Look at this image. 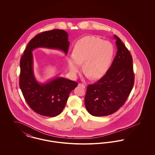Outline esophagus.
<instances>
[{
    "label": "esophagus",
    "mask_w": 155,
    "mask_h": 155,
    "mask_svg": "<svg viewBox=\"0 0 155 155\" xmlns=\"http://www.w3.org/2000/svg\"><path fill=\"white\" fill-rule=\"evenodd\" d=\"M78 86L81 87L82 88H85V85L84 84H81V83H79L78 84Z\"/></svg>",
    "instance_id": "1"
}]
</instances>
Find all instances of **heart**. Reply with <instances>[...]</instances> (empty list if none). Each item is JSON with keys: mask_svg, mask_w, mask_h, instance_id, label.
<instances>
[{"mask_svg": "<svg viewBox=\"0 0 155 155\" xmlns=\"http://www.w3.org/2000/svg\"><path fill=\"white\" fill-rule=\"evenodd\" d=\"M114 54L110 42L94 36H87L75 45L73 54L68 59L70 71L73 75L78 74L84 62V70L92 79L102 77L110 65Z\"/></svg>", "mask_w": 155, "mask_h": 155, "instance_id": "1", "label": "heart"}]
</instances>
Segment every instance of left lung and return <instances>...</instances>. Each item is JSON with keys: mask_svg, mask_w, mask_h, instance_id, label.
Listing matches in <instances>:
<instances>
[{"mask_svg": "<svg viewBox=\"0 0 155 155\" xmlns=\"http://www.w3.org/2000/svg\"><path fill=\"white\" fill-rule=\"evenodd\" d=\"M114 37L117 51L110 67L102 78L87 89L85 107L94 116H106L118 110L134 84L132 56L121 39Z\"/></svg>", "mask_w": 155, "mask_h": 155, "instance_id": "8db88e82", "label": "left lung"}]
</instances>
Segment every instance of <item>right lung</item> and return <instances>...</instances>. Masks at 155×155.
<instances>
[{
  "label": "right lung",
  "instance_id": "obj_1",
  "mask_svg": "<svg viewBox=\"0 0 155 155\" xmlns=\"http://www.w3.org/2000/svg\"><path fill=\"white\" fill-rule=\"evenodd\" d=\"M70 42L68 34L63 30L44 31L33 38L20 59L19 85L22 95L31 109L38 114L55 117L64 108L71 91L78 83L57 77L45 84L37 82L33 71L32 51L37 48L59 49L67 54Z\"/></svg>",
  "mask_w": 155,
  "mask_h": 155
}]
</instances>
